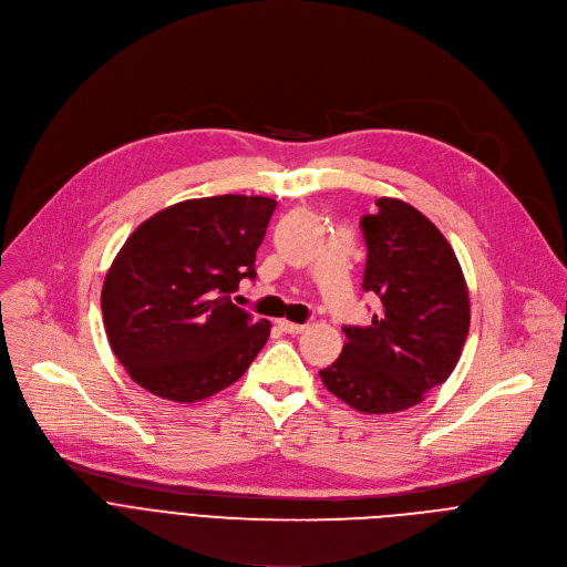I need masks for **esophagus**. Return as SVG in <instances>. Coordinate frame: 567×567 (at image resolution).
I'll return each mask as SVG.
<instances>
[{"label": "esophagus", "mask_w": 567, "mask_h": 567, "mask_svg": "<svg viewBox=\"0 0 567 567\" xmlns=\"http://www.w3.org/2000/svg\"><path fill=\"white\" fill-rule=\"evenodd\" d=\"M279 329L281 331H286V333H290V336H299V333H303V324H295V322H288V320H279Z\"/></svg>", "instance_id": "obj_1"}]
</instances>
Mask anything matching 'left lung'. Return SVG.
I'll use <instances>...</instances> for the list:
<instances>
[{
	"mask_svg": "<svg viewBox=\"0 0 567 567\" xmlns=\"http://www.w3.org/2000/svg\"><path fill=\"white\" fill-rule=\"evenodd\" d=\"M360 220L362 288L381 299L369 327H344V349L320 371L324 388L364 414H392L425 399L453 373L471 324V301L451 243L419 209L375 200Z\"/></svg>",
	"mask_w": 567,
	"mask_h": 567,
	"instance_id": "obj_1",
	"label": "left lung"
}]
</instances>
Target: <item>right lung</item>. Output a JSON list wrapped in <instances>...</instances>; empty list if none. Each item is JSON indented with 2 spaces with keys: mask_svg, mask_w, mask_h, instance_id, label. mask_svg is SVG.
Masks as SVG:
<instances>
[{
  "mask_svg": "<svg viewBox=\"0 0 567 567\" xmlns=\"http://www.w3.org/2000/svg\"><path fill=\"white\" fill-rule=\"evenodd\" d=\"M277 203L214 196L171 205L118 249L101 310L110 347L151 394L196 403L236 383L270 336L231 301L255 279L257 249Z\"/></svg>",
  "mask_w": 567,
  "mask_h": 567,
  "instance_id": "obj_1",
  "label": "right lung"
}]
</instances>
